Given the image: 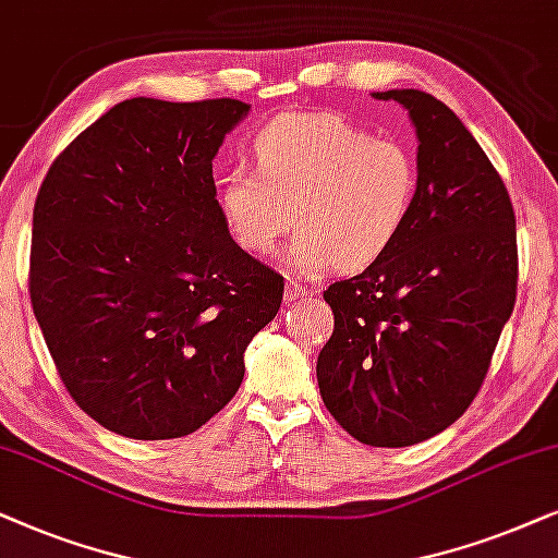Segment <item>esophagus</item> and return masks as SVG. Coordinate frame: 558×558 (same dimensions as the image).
<instances>
[{
  "instance_id": "1",
  "label": "esophagus",
  "mask_w": 558,
  "mask_h": 558,
  "mask_svg": "<svg viewBox=\"0 0 558 558\" xmlns=\"http://www.w3.org/2000/svg\"><path fill=\"white\" fill-rule=\"evenodd\" d=\"M311 293H314V288L301 283V280H291V283H288V288H286V299L288 301H303Z\"/></svg>"
}]
</instances>
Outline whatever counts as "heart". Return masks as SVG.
<instances>
[{
    "label": "heart",
    "instance_id": "1",
    "mask_svg": "<svg viewBox=\"0 0 558 558\" xmlns=\"http://www.w3.org/2000/svg\"><path fill=\"white\" fill-rule=\"evenodd\" d=\"M255 162L221 183L229 232L252 255H270L295 225L288 257L306 272L375 263L403 232L418 191L411 147L337 114L272 119L255 140Z\"/></svg>",
    "mask_w": 558,
    "mask_h": 558
}]
</instances>
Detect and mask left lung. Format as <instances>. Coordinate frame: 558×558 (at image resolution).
<instances>
[{
    "instance_id": "left-lung-1",
    "label": "left lung",
    "mask_w": 558,
    "mask_h": 558,
    "mask_svg": "<svg viewBox=\"0 0 558 558\" xmlns=\"http://www.w3.org/2000/svg\"><path fill=\"white\" fill-rule=\"evenodd\" d=\"M403 104L418 135V191L398 240L324 291L333 333L318 390L367 447H411L451 426L485 383L518 293L515 211L500 173L447 104Z\"/></svg>"
}]
</instances>
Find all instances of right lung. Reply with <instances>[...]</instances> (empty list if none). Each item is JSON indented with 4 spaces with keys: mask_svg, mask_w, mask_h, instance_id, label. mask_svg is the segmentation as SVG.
Listing matches in <instances>:
<instances>
[{
    "mask_svg": "<svg viewBox=\"0 0 558 558\" xmlns=\"http://www.w3.org/2000/svg\"><path fill=\"white\" fill-rule=\"evenodd\" d=\"M247 111L128 99L37 191L33 314L73 403L128 439H178L214 418L283 303V275L232 240L214 185V155Z\"/></svg>",
    "mask_w": 558,
    "mask_h": 558,
    "instance_id": "obj_1",
    "label": "right lung"
}]
</instances>
